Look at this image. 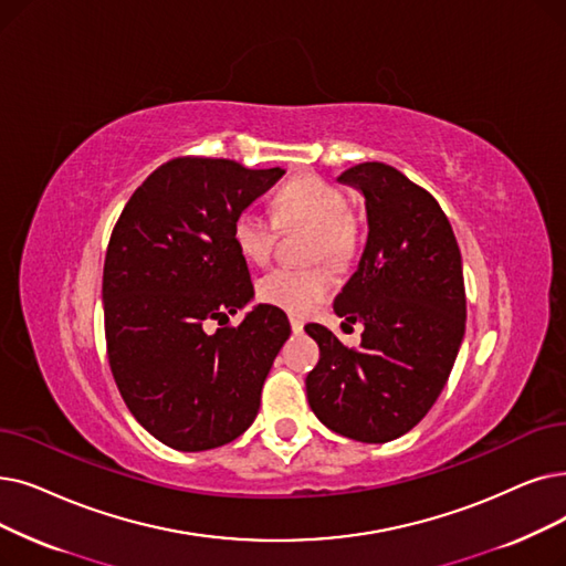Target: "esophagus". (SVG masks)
I'll use <instances>...</instances> for the list:
<instances>
[{
    "mask_svg": "<svg viewBox=\"0 0 566 566\" xmlns=\"http://www.w3.org/2000/svg\"><path fill=\"white\" fill-rule=\"evenodd\" d=\"M289 324H291V331H293V333H303L305 322H303L301 316H289Z\"/></svg>",
    "mask_w": 566,
    "mask_h": 566,
    "instance_id": "1",
    "label": "esophagus"
}]
</instances>
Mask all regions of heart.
Masks as SVG:
<instances>
[{
  "label": "heart",
  "mask_w": 566,
  "mask_h": 566,
  "mask_svg": "<svg viewBox=\"0 0 566 566\" xmlns=\"http://www.w3.org/2000/svg\"><path fill=\"white\" fill-rule=\"evenodd\" d=\"M275 219L254 210L242 208L233 217V242L244 259L265 263L273 254L277 227L293 224L312 227L310 259L326 256L331 263H344L356 244V219L347 210L349 201L335 185L318 176H298L277 189ZM333 289L331 273L324 265L291 268L277 265L259 280V298L291 314H307L318 303L328 298Z\"/></svg>",
  "instance_id": "heart-1"
}]
</instances>
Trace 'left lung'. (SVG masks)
I'll return each instance as SVG.
<instances>
[{
  "instance_id": "left-lung-1",
  "label": "left lung",
  "mask_w": 566,
  "mask_h": 566,
  "mask_svg": "<svg viewBox=\"0 0 566 566\" xmlns=\"http://www.w3.org/2000/svg\"><path fill=\"white\" fill-rule=\"evenodd\" d=\"M365 199L367 242L358 270L333 303L363 324L349 349L322 324H307L318 358L305 379L316 419L365 444L409 432L430 411L453 370L464 335V280L453 229L434 196L381 161L337 178Z\"/></svg>"
}]
</instances>
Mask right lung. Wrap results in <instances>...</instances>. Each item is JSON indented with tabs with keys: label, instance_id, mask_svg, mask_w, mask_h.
Here are the masks:
<instances>
[{
	"label": "right lung",
	"instance_id": "obj_1",
	"mask_svg": "<svg viewBox=\"0 0 566 566\" xmlns=\"http://www.w3.org/2000/svg\"><path fill=\"white\" fill-rule=\"evenodd\" d=\"M284 176L231 159L178 157L134 193L104 263L113 379L134 419L176 451L224 447L248 430L261 388L291 335L286 314L256 305L233 217ZM217 321L210 336L205 324Z\"/></svg>",
	"mask_w": 566,
	"mask_h": 566
}]
</instances>
